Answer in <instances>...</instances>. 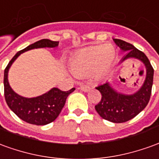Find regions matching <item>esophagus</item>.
Segmentation results:
<instances>
[{
    "mask_svg": "<svg viewBox=\"0 0 159 159\" xmlns=\"http://www.w3.org/2000/svg\"><path fill=\"white\" fill-rule=\"evenodd\" d=\"M80 88H81V89L84 92H88V91L90 90V86L89 85H88V84H85V83H82L81 85H80Z\"/></svg>",
    "mask_w": 159,
    "mask_h": 159,
    "instance_id": "1",
    "label": "esophagus"
}]
</instances>
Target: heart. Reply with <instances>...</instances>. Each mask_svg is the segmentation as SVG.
I'll return each mask as SVG.
<instances>
[{
  "mask_svg": "<svg viewBox=\"0 0 159 159\" xmlns=\"http://www.w3.org/2000/svg\"><path fill=\"white\" fill-rule=\"evenodd\" d=\"M116 55V50L112 45L90 46L72 57L70 68L77 76L88 75L93 70L96 76H102L114 64Z\"/></svg>",
  "mask_w": 159,
  "mask_h": 159,
  "instance_id": "heart-1",
  "label": "heart"
}]
</instances>
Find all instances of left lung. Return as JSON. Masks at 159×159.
Instances as JSON below:
<instances>
[{
    "instance_id": "obj_1",
    "label": "left lung",
    "mask_w": 159,
    "mask_h": 159,
    "mask_svg": "<svg viewBox=\"0 0 159 159\" xmlns=\"http://www.w3.org/2000/svg\"><path fill=\"white\" fill-rule=\"evenodd\" d=\"M120 48L126 51V56L122 61L129 57H135L142 61L146 68V77L140 89L134 95H123L113 89L109 83L101 84L95 88L102 94L100 102L95 108L99 115L108 121L122 123L128 121L139 114L149 102L153 83V70L148 57L141 51L130 43L121 39H114Z\"/></svg>"
}]
</instances>
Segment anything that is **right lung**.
<instances>
[{"label": "right lung", "mask_w": 159, "mask_h": 159, "mask_svg": "<svg viewBox=\"0 0 159 159\" xmlns=\"http://www.w3.org/2000/svg\"><path fill=\"white\" fill-rule=\"evenodd\" d=\"M57 45V41L45 39L37 41L18 52L10 60L4 70V95L7 104L19 118L30 124L44 126L54 121L63 109L68 95L75 90V88H72L68 91H62L57 88H53L40 96L25 98L17 95L10 87L7 80L8 70L18 57L26 51L35 48L56 47Z\"/></svg>", "instance_id": "right-lung-1"}]
</instances>
